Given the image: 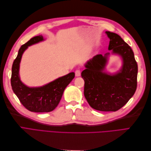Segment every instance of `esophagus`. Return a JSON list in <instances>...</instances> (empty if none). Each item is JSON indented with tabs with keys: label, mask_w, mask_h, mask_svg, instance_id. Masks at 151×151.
I'll return each mask as SVG.
<instances>
[{
	"label": "esophagus",
	"mask_w": 151,
	"mask_h": 151,
	"mask_svg": "<svg viewBox=\"0 0 151 151\" xmlns=\"http://www.w3.org/2000/svg\"><path fill=\"white\" fill-rule=\"evenodd\" d=\"M75 74H76V76L77 77H79L81 76V70L79 69H77L75 72Z\"/></svg>",
	"instance_id": "obj_1"
}]
</instances>
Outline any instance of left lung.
I'll return each mask as SVG.
<instances>
[{"mask_svg": "<svg viewBox=\"0 0 151 151\" xmlns=\"http://www.w3.org/2000/svg\"><path fill=\"white\" fill-rule=\"evenodd\" d=\"M110 40L108 50L122 58L121 70L115 74L104 72L109 53L95 55L86 63L81 73L84 80V96L93 108L101 111H116L134 94L137 86L138 66L131 47L120 36L106 31Z\"/></svg>", "mask_w": 151, "mask_h": 151, "instance_id": "left-lung-1", "label": "left lung"}]
</instances>
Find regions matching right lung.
<instances>
[{
	"label": "right lung",
	"mask_w": 151,
	"mask_h": 151,
	"mask_svg": "<svg viewBox=\"0 0 151 151\" xmlns=\"http://www.w3.org/2000/svg\"><path fill=\"white\" fill-rule=\"evenodd\" d=\"M43 40V36L39 35L31 38L28 42L22 45L12 67L11 83L13 92L19 98L21 104L32 112L43 113L53 111L58 106L65 88L75 77L74 72H70L39 88H29L22 83L19 76L22 55L30 45Z\"/></svg>",
	"instance_id": "obj_1"
}]
</instances>
